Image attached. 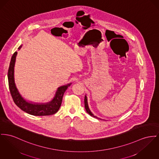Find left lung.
<instances>
[{
  "instance_id": "1",
  "label": "left lung",
  "mask_w": 159,
  "mask_h": 159,
  "mask_svg": "<svg viewBox=\"0 0 159 159\" xmlns=\"http://www.w3.org/2000/svg\"><path fill=\"white\" fill-rule=\"evenodd\" d=\"M84 106L85 110H86V111L87 112V113H89L91 116L96 117V118H98L97 117L94 116L93 114L90 111V109H89V106H88V104H87V96H85L84 98Z\"/></svg>"
}]
</instances>
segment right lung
<instances>
[{
  "label": "right lung",
  "instance_id": "1",
  "mask_svg": "<svg viewBox=\"0 0 159 159\" xmlns=\"http://www.w3.org/2000/svg\"><path fill=\"white\" fill-rule=\"evenodd\" d=\"M21 47L20 46L18 49H20ZM17 53V52H15L11 57L8 72L9 89L14 103L25 112L34 116H49L56 113L61 105L64 92L71 83L59 87L56 92L55 97L50 102L40 104H32L26 102L20 95L14 83V67Z\"/></svg>",
  "mask_w": 159,
  "mask_h": 159
}]
</instances>
